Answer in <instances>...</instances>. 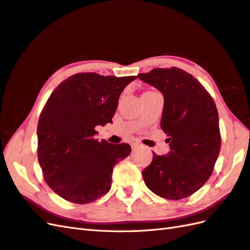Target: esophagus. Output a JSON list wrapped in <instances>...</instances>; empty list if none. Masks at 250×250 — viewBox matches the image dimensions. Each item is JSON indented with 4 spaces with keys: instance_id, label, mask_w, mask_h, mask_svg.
Instances as JSON below:
<instances>
[{
    "instance_id": "esophagus-1",
    "label": "esophagus",
    "mask_w": 250,
    "mask_h": 250,
    "mask_svg": "<svg viewBox=\"0 0 250 250\" xmlns=\"http://www.w3.org/2000/svg\"><path fill=\"white\" fill-rule=\"evenodd\" d=\"M138 146H139V145H137V144H133V145H132V149H133V150H135V149H137V148H138Z\"/></svg>"
}]
</instances>
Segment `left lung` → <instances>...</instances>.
Here are the masks:
<instances>
[{
  "mask_svg": "<svg viewBox=\"0 0 250 250\" xmlns=\"http://www.w3.org/2000/svg\"><path fill=\"white\" fill-rule=\"evenodd\" d=\"M138 78L164 95L161 127L170 151L153 153L144 181L153 193L182 200L193 194L212 174L221 150L219 113L210 94L186 70L154 68Z\"/></svg>",
  "mask_w": 250,
  "mask_h": 250,
  "instance_id": "8db88e82",
  "label": "left lung"
}]
</instances>
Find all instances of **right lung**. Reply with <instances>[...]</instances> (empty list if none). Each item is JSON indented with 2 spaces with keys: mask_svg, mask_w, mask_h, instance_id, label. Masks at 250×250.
<instances>
[{
  "mask_svg": "<svg viewBox=\"0 0 250 250\" xmlns=\"http://www.w3.org/2000/svg\"><path fill=\"white\" fill-rule=\"evenodd\" d=\"M136 76L80 73L61 82L38 123V161L55 193L76 204L92 203L111 189L114 166L129 156V144L95 138L112 124L121 92Z\"/></svg>",
  "mask_w": 250,
  "mask_h": 250,
  "instance_id": "obj_1",
  "label": "right lung"
}]
</instances>
